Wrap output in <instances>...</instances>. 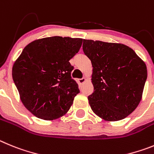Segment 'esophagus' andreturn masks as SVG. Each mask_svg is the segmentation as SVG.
I'll return each instance as SVG.
<instances>
[{
    "label": "esophagus",
    "instance_id": "esophagus-1",
    "mask_svg": "<svg viewBox=\"0 0 154 154\" xmlns=\"http://www.w3.org/2000/svg\"><path fill=\"white\" fill-rule=\"evenodd\" d=\"M86 80H87L86 77H82V78L79 79L78 81H79V83H80V84H84V83L85 82Z\"/></svg>",
    "mask_w": 154,
    "mask_h": 154
}]
</instances>
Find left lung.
I'll return each mask as SVG.
<instances>
[{
	"mask_svg": "<svg viewBox=\"0 0 154 154\" xmlns=\"http://www.w3.org/2000/svg\"><path fill=\"white\" fill-rule=\"evenodd\" d=\"M83 51L93 67V111L107 121L127 117L142 98L147 70L133 49L124 44L84 40Z\"/></svg>",
	"mask_w": 154,
	"mask_h": 154,
	"instance_id": "8db88e82",
	"label": "left lung"
}]
</instances>
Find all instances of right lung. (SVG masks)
I'll use <instances>...</instances> for the list:
<instances>
[{"instance_id":"right-lung-1","label":"right lung","mask_w":154,"mask_h":154,"mask_svg":"<svg viewBox=\"0 0 154 154\" xmlns=\"http://www.w3.org/2000/svg\"><path fill=\"white\" fill-rule=\"evenodd\" d=\"M83 39L69 37L36 40L15 61L12 77L20 100L40 119L55 120L67 113L80 93L72 79L69 60L78 53Z\"/></svg>"}]
</instances>
